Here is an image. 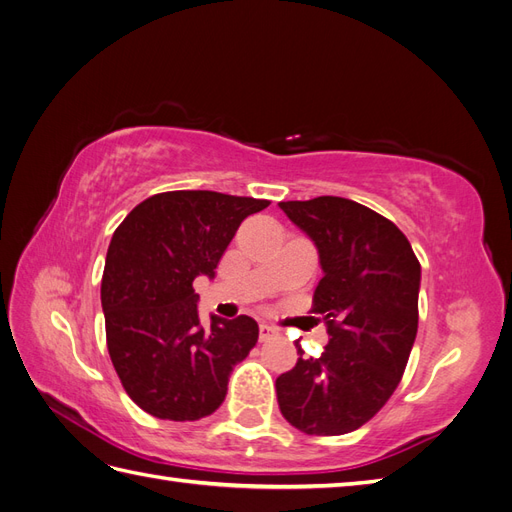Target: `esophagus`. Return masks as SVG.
Instances as JSON below:
<instances>
[{"label": "esophagus", "mask_w": 512, "mask_h": 512, "mask_svg": "<svg viewBox=\"0 0 512 512\" xmlns=\"http://www.w3.org/2000/svg\"><path fill=\"white\" fill-rule=\"evenodd\" d=\"M273 335H277V329L271 327V324H267V322H262L260 324V339H262V342H265V339H269V337H273Z\"/></svg>", "instance_id": "1"}]
</instances>
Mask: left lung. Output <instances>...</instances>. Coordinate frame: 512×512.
<instances>
[{"label": "left lung", "instance_id": "left-lung-1", "mask_svg": "<svg viewBox=\"0 0 512 512\" xmlns=\"http://www.w3.org/2000/svg\"><path fill=\"white\" fill-rule=\"evenodd\" d=\"M314 241L322 280L314 312L327 322L320 359L275 380L286 421L309 436H342L365 425L404 376L418 329L421 265L391 220L354 200L318 196L280 203Z\"/></svg>", "mask_w": 512, "mask_h": 512}]
</instances>
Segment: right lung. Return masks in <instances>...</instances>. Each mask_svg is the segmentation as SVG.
I'll return each mask as SVG.
<instances>
[{
  "label": "right lung",
  "mask_w": 512,
  "mask_h": 512,
  "mask_svg": "<svg viewBox=\"0 0 512 512\" xmlns=\"http://www.w3.org/2000/svg\"><path fill=\"white\" fill-rule=\"evenodd\" d=\"M269 200L209 190L156 194L111 239L102 275L106 346L123 389L164 421H198L222 406L230 371L258 342L250 316L198 318V275L215 267L247 215Z\"/></svg>",
  "instance_id": "1"
}]
</instances>
